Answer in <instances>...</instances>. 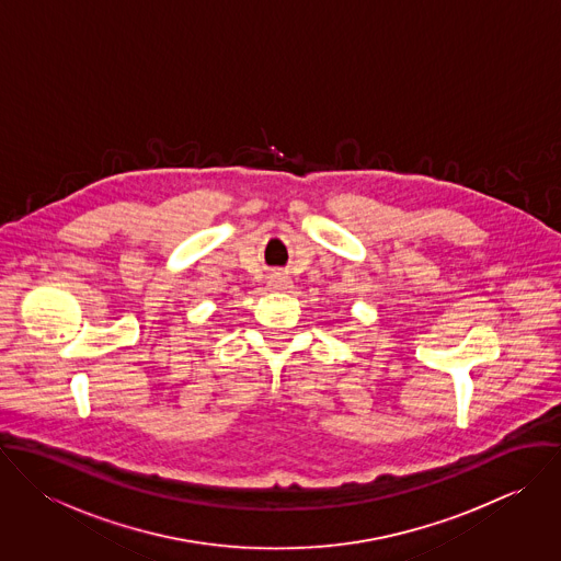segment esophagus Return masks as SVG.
Returning <instances> with one entry per match:
<instances>
[{
    "label": "esophagus",
    "mask_w": 561,
    "mask_h": 561,
    "mask_svg": "<svg viewBox=\"0 0 561 561\" xmlns=\"http://www.w3.org/2000/svg\"><path fill=\"white\" fill-rule=\"evenodd\" d=\"M272 289H289V285H291V280H289V276H285V274H280V272H274L272 276H270V283H267Z\"/></svg>",
    "instance_id": "obj_1"
}]
</instances>
